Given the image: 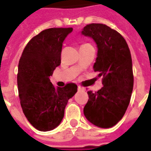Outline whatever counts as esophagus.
<instances>
[{"label":"esophagus","mask_w":151,"mask_h":151,"mask_svg":"<svg viewBox=\"0 0 151 151\" xmlns=\"http://www.w3.org/2000/svg\"><path fill=\"white\" fill-rule=\"evenodd\" d=\"M78 91H84L85 89L83 88L82 86H79L78 87Z\"/></svg>","instance_id":"obj_1"}]
</instances>
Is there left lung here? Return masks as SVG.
Instances as JSON below:
<instances>
[{
	"instance_id": "8db88e82",
	"label": "left lung",
	"mask_w": 151,
	"mask_h": 151,
	"mask_svg": "<svg viewBox=\"0 0 151 151\" xmlns=\"http://www.w3.org/2000/svg\"><path fill=\"white\" fill-rule=\"evenodd\" d=\"M82 34L97 44V58L93 69L103 77L104 86L89 91L83 109L86 118L95 126L108 129L116 125L125 113L133 88L132 58L124 37L101 23L86 25Z\"/></svg>"
}]
</instances>
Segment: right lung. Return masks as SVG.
Instances as JSON below:
<instances>
[{
  "mask_svg": "<svg viewBox=\"0 0 151 151\" xmlns=\"http://www.w3.org/2000/svg\"><path fill=\"white\" fill-rule=\"evenodd\" d=\"M73 28H49L31 39L18 63V95L28 121L40 131H50L59 125L68 100L78 86L68 83L55 87L50 76L60 65V54L66 36Z\"/></svg>",
  "mask_w": 151,
  "mask_h": 151,
  "instance_id": "right-lung-1",
  "label": "right lung"
}]
</instances>
